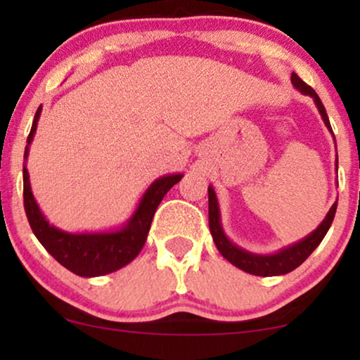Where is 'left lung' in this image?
I'll list each match as a JSON object with an SVG mask.
<instances>
[{
  "mask_svg": "<svg viewBox=\"0 0 360 360\" xmlns=\"http://www.w3.org/2000/svg\"><path fill=\"white\" fill-rule=\"evenodd\" d=\"M291 82L296 89L301 91L303 94H309L315 101L318 111H320L321 118H323L326 128L332 131V127H330L328 115H326L323 103H321L315 89L311 86H308L303 79H300L298 74H291ZM335 139V137H333ZM337 167H338V159H337ZM337 212V201L332 205L330 212L326 213L325 220L318 225L315 232H311L308 237H304L303 240L292 243V245L284 247L276 254L269 255H260V254H252V252H247L240 249L238 245H235L229 240L225 232L221 229L220 221V208H218V200L217 194H214V189L212 186H208V218H210V232H212L213 242L217 245V249L220 250V254L225 257L229 262H232L235 267L238 269L249 272V274L254 276H262V278H267V276H283L288 274V272L295 271L296 267L301 266V264L307 260L311 252L320 245V242L323 240V237L328 232L330 225H332L333 217H335Z\"/></svg>",
  "mask_w": 360,
  "mask_h": 360,
  "instance_id": "8db88e82",
  "label": "left lung"
}]
</instances>
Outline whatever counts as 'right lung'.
I'll list each match as a JSON object with an SVG mask.
<instances>
[{
	"label": "right lung",
	"mask_w": 360,
	"mask_h": 360,
	"mask_svg": "<svg viewBox=\"0 0 360 360\" xmlns=\"http://www.w3.org/2000/svg\"><path fill=\"white\" fill-rule=\"evenodd\" d=\"M40 113H42V105L37 110L32 130L28 134L25 159L28 157V147L34 140ZM181 177L183 174H171L155 179L148 186L130 220L120 230L100 233H69L56 229L45 220L44 213L37 205L34 193H32L27 167L23 166L25 213H27L32 232L57 262L82 278H96V276H105L122 269L123 266L137 257L147 240V233L150 230L157 206L162 201L164 194L172 186L179 183Z\"/></svg>",
	"instance_id": "1"
}]
</instances>
